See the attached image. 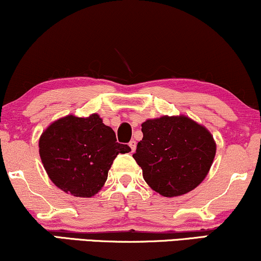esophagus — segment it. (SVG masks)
I'll return each instance as SVG.
<instances>
[{
  "label": "esophagus",
  "instance_id": "1",
  "mask_svg": "<svg viewBox=\"0 0 261 261\" xmlns=\"http://www.w3.org/2000/svg\"><path fill=\"white\" fill-rule=\"evenodd\" d=\"M129 146H130L132 152H134V151H136V149H137V141L136 140H130L129 141Z\"/></svg>",
  "mask_w": 261,
  "mask_h": 261
}]
</instances>
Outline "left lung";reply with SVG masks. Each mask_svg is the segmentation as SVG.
Wrapping results in <instances>:
<instances>
[{"mask_svg": "<svg viewBox=\"0 0 261 261\" xmlns=\"http://www.w3.org/2000/svg\"><path fill=\"white\" fill-rule=\"evenodd\" d=\"M133 157L145 181L160 195L188 194L203 181L215 156L214 139L186 116H163L141 124Z\"/></svg>", "mask_w": 261, "mask_h": 261, "instance_id": "1", "label": "left lung"}]
</instances>
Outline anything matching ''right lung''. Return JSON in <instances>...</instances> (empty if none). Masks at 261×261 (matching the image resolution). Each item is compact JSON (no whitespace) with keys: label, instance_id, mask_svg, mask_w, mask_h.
<instances>
[{"label":"right lung","instance_id":"add662e5","mask_svg":"<svg viewBox=\"0 0 261 261\" xmlns=\"http://www.w3.org/2000/svg\"><path fill=\"white\" fill-rule=\"evenodd\" d=\"M38 146L50 180L76 197H92L100 191L116 156L130 151L117 143L115 132L96 114L56 121L42 133Z\"/></svg>","mask_w":261,"mask_h":261}]
</instances>
